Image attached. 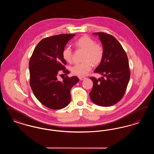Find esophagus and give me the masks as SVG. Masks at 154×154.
I'll return each mask as SVG.
<instances>
[{"label":"esophagus","instance_id":"esophagus-1","mask_svg":"<svg viewBox=\"0 0 154 154\" xmlns=\"http://www.w3.org/2000/svg\"><path fill=\"white\" fill-rule=\"evenodd\" d=\"M79 79H80V81L84 80H85V79H86V78L84 77H79Z\"/></svg>","mask_w":154,"mask_h":154}]
</instances>
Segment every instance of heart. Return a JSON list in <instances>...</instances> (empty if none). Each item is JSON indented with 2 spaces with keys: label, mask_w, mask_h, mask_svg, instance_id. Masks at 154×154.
Listing matches in <instances>:
<instances>
[{
  "label": "heart",
  "mask_w": 154,
  "mask_h": 154,
  "mask_svg": "<svg viewBox=\"0 0 154 154\" xmlns=\"http://www.w3.org/2000/svg\"><path fill=\"white\" fill-rule=\"evenodd\" d=\"M75 47L84 51L82 63L74 64L70 67L72 74L78 76H84L91 70L93 65H99L104 57L102 45L88 36L81 37L75 42ZM62 58L67 62H70L73 58V51L69 45L65 47L62 52Z\"/></svg>",
  "instance_id": "obj_1"
}]
</instances>
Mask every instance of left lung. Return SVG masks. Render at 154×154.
<instances>
[{
    "label": "left lung",
    "instance_id": "obj_1",
    "mask_svg": "<svg viewBox=\"0 0 154 154\" xmlns=\"http://www.w3.org/2000/svg\"><path fill=\"white\" fill-rule=\"evenodd\" d=\"M94 34L99 35L104 49L102 61L94 72L105 79L90 77L94 84L89 96L96 104L109 107L124 95L131 75L128 58L121 44L113 36L104 32Z\"/></svg>",
    "mask_w": 154,
    "mask_h": 154
}]
</instances>
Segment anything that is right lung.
<instances>
[{
  "mask_svg": "<svg viewBox=\"0 0 154 154\" xmlns=\"http://www.w3.org/2000/svg\"><path fill=\"white\" fill-rule=\"evenodd\" d=\"M75 35L60 34L42 39L36 45L29 63L30 85L39 102L52 110L67 106L70 102V89L77 84V77L66 75L62 81L57 75L62 70L65 75L69 72L62 52L67 42Z\"/></svg>",
  "mask_w": 154,
  "mask_h": 154,
  "instance_id": "add662e5",
  "label": "right lung"
}]
</instances>
